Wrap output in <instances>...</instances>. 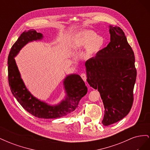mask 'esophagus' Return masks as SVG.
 Masks as SVG:
<instances>
[{
  "mask_svg": "<svg viewBox=\"0 0 150 150\" xmlns=\"http://www.w3.org/2000/svg\"><path fill=\"white\" fill-rule=\"evenodd\" d=\"M81 78L83 79V80L84 81V82H86V74L82 73L81 74Z\"/></svg>",
  "mask_w": 150,
  "mask_h": 150,
  "instance_id": "obj_1",
  "label": "esophagus"
}]
</instances>
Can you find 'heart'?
<instances>
[{
  "label": "heart",
  "instance_id": "1",
  "mask_svg": "<svg viewBox=\"0 0 150 150\" xmlns=\"http://www.w3.org/2000/svg\"><path fill=\"white\" fill-rule=\"evenodd\" d=\"M105 44V39L101 35H98L95 32L84 30L76 33L72 39V47L75 49L86 47L85 57L91 58L101 51Z\"/></svg>",
  "mask_w": 150,
  "mask_h": 150
}]
</instances>
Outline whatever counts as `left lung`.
Instances as JSON below:
<instances>
[{"mask_svg":"<svg viewBox=\"0 0 150 150\" xmlns=\"http://www.w3.org/2000/svg\"><path fill=\"white\" fill-rule=\"evenodd\" d=\"M110 42L85 63L87 81L98 89L104 107L102 123L109 126L128 114L137 78L134 52L124 32L109 25Z\"/></svg>","mask_w":150,"mask_h":150,"instance_id":"8db88e82","label":"left lung"}]
</instances>
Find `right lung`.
Listing matches in <instances>:
<instances>
[{
	"label": "right lung",
	"instance_id": "1",
	"mask_svg": "<svg viewBox=\"0 0 150 150\" xmlns=\"http://www.w3.org/2000/svg\"><path fill=\"white\" fill-rule=\"evenodd\" d=\"M43 38L42 34L32 29L24 31L13 44L8 56V84L13 96L30 114L39 118H59L76 110L81 99L87 93L88 89L79 75L69 74L63 80L66 95L59 103L50 104L31 94L21 78L15 57L26 44Z\"/></svg>",
	"mask_w": 150,
	"mask_h": 150
}]
</instances>
